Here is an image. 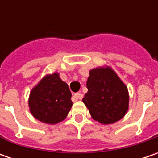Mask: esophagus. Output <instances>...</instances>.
I'll return each mask as SVG.
<instances>
[{"instance_id":"obj_1","label":"esophagus","mask_w":158,"mask_h":158,"mask_svg":"<svg viewBox=\"0 0 158 158\" xmlns=\"http://www.w3.org/2000/svg\"><path fill=\"white\" fill-rule=\"evenodd\" d=\"M74 98H76V99H82L83 95H82L81 92H77V93H76V94L74 95Z\"/></svg>"}]
</instances>
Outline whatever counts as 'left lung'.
Masks as SVG:
<instances>
[{
    "mask_svg": "<svg viewBox=\"0 0 158 158\" xmlns=\"http://www.w3.org/2000/svg\"><path fill=\"white\" fill-rule=\"evenodd\" d=\"M87 88L82 102L96 121L112 124L126 115L129 106L127 87L111 67L90 70Z\"/></svg>",
    "mask_w": 158,
    "mask_h": 158,
    "instance_id": "8db88e82",
    "label": "left lung"
}]
</instances>
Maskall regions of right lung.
Instances as JSON below:
<instances>
[{"mask_svg": "<svg viewBox=\"0 0 158 158\" xmlns=\"http://www.w3.org/2000/svg\"><path fill=\"white\" fill-rule=\"evenodd\" d=\"M69 85L57 72L45 76L30 92L28 105L34 118L43 123L57 124L68 116L73 102Z\"/></svg>", "mask_w": 158, "mask_h": 158, "instance_id": "add662e5", "label": "right lung"}]
</instances>
